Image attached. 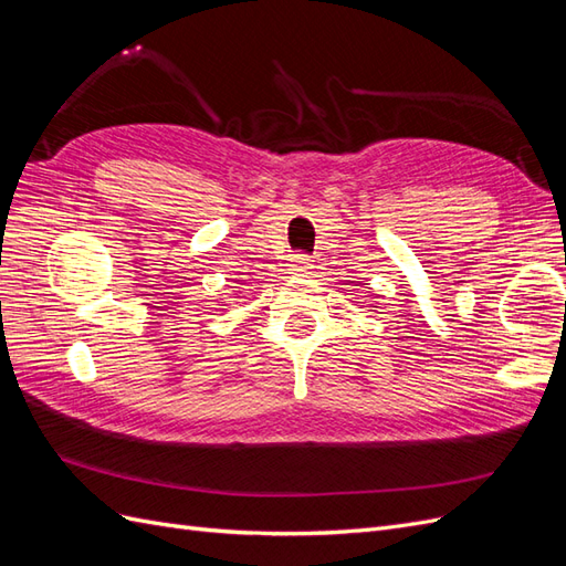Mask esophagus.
<instances>
[{
	"label": "esophagus",
	"instance_id": "34e87169",
	"mask_svg": "<svg viewBox=\"0 0 566 566\" xmlns=\"http://www.w3.org/2000/svg\"><path fill=\"white\" fill-rule=\"evenodd\" d=\"M290 271L293 273H304L306 269H312V256L310 254H302V252H295L290 254Z\"/></svg>",
	"mask_w": 566,
	"mask_h": 566
}]
</instances>
